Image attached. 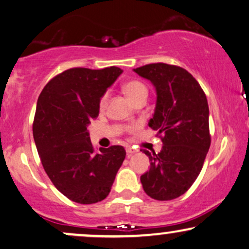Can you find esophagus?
<instances>
[{
  "instance_id": "obj_1",
  "label": "esophagus",
  "mask_w": 249,
  "mask_h": 249,
  "mask_svg": "<svg viewBox=\"0 0 249 249\" xmlns=\"http://www.w3.org/2000/svg\"><path fill=\"white\" fill-rule=\"evenodd\" d=\"M135 152H137V150H135L134 148H132V147H127V148H126L127 157H131V156L133 155V154H135Z\"/></svg>"
}]
</instances>
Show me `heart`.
<instances>
[{"instance_id": "obj_1", "label": "heart", "mask_w": 249, "mask_h": 249, "mask_svg": "<svg viewBox=\"0 0 249 249\" xmlns=\"http://www.w3.org/2000/svg\"><path fill=\"white\" fill-rule=\"evenodd\" d=\"M123 92H124V94L126 95L127 99L132 102V104H134L135 101H138L139 99L141 98H147L148 95V90L147 88H145V85L143 83L139 81H130L125 83V84L123 85ZM107 98V93H105L101 97L100 101H99V107H100V109H104L106 107Z\"/></svg>"}]
</instances>
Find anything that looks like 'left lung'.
<instances>
[{"mask_svg":"<svg viewBox=\"0 0 249 249\" xmlns=\"http://www.w3.org/2000/svg\"><path fill=\"white\" fill-rule=\"evenodd\" d=\"M155 86L157 101L148 125L160 135L161 151L143 152L150 170L140 180L148 196L172 200L183 195L199 175L211 145L206 95L190 72L163 62L133 69Z\"/></svg>","mask_w":249,"mask_h":249,"instance_id":"8db88e82","label":"left lung"}]
</instances>
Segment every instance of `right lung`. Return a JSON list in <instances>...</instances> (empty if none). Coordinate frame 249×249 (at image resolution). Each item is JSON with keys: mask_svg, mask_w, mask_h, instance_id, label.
I'll return each mask as SVG.
<instances>
[{"mask_svg": "<svg viewBox=\"0 0 249 249\" xmlns=\"http://www.w3.org/2000/svg\"><path fill=\"white\" fill-rule=\"evenodd\" d=\"M121 68H71L53 77L39 94L33 135L44 171L64 196L95 204L110 192L126 151L122 145L95 152L88 126L99 101Z\"/></svg>", "mask_w": 249, "mask_h": 249, "instance_id": "add662e5", "label": "right lung"}]
</instances>
